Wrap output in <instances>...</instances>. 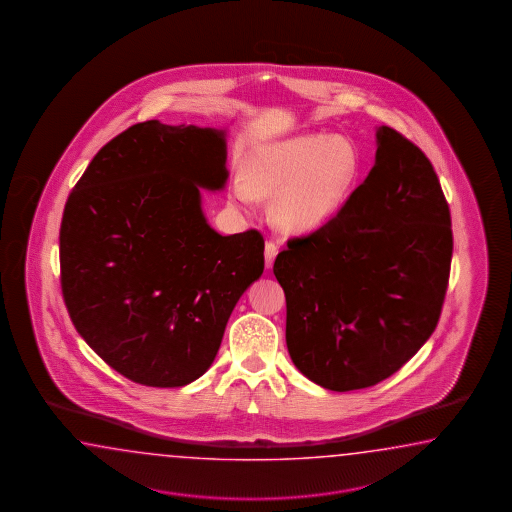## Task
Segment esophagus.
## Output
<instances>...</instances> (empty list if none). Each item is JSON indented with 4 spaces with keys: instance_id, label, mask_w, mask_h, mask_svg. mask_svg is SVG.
Masks as SVG:
<instances>
[{
    "instance_id": "esophagus-1",
    "label": "esophagus",
    "mask_w": 512,
    "mask_h": 512,
    "mask_svg": "<svg viewBox=\"0 0 512 512\" xmlns=\"http://www.w3.org/2000/svg\"><path fill=\"white\" fill-rule=\"evenodd\" d=\"M277 244L273 242H266V248H264V262H266V268H272L273 261L277 257Z\"/></svg>"
}]
</instances>
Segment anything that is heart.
Instances as JSON below:
<instances>
[{"mask_svg": "<svg viewBox=\"0 0 512 512\" xmlns=\"http://www.w3.org/2000/svg\"><path fill=\"white\" fill-rule=\"evenodd\" d=\"M356 172V150L347 139L327 134L290 137L251 154L235 194L244 205L253 204L255 196H275L272 215L277 226L308 233L340 209Z\"/></svg>", "mask_w": 512, "mask_h": 512, "instance_id": "heart-1", "label": "heart"}]
</instances>
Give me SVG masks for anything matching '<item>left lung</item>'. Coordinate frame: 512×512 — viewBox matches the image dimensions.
<instances>
[{
    "instance_id": "left-lung-1",
    "label": "left lung",
    "mask_w": 512,
    "mask_h": 512,
    "mask_svg": "<svg viewBox=\"0 0 512 512\" xmlns=\"http://www.w3.org/2000/svg\"><path fill=\"white\" fill-rule=\"evenodd\" d=\"M376 147L340 211L273 262L290 358L330 391L397 373L432 336L448 288L452 218L430 159L389 126Z\"/></svg>"
}]
</instances>
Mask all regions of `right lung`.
<instances>
[{"instance_id": "add662e5", "label": "right lung", "mask_w": 512, "mask_h": 512, "mask_svg": "<svg viewBox=\"0 0 512 512\" xmlns=\"http://www.w3.org/2000/svg\"><path fill=\"white\" fill-rule=\"evenodd\" d=\"M226 134L145 121L106 143L69 194L60 284L84 341L128 380L182 387L215 360L264 270L257 229L222 237L200 189L228 180Z\"/></svg>"}]
</instances>
